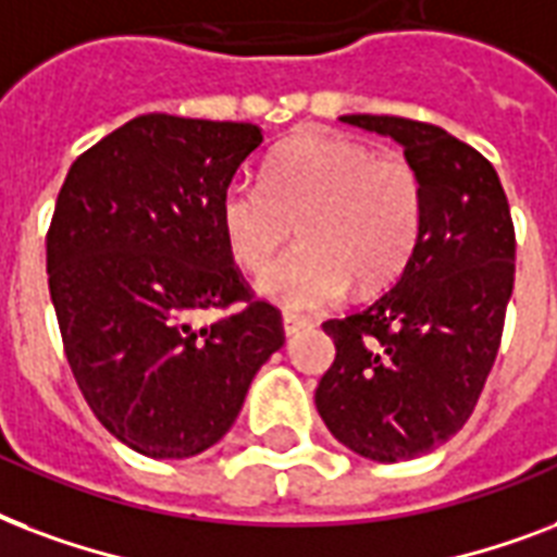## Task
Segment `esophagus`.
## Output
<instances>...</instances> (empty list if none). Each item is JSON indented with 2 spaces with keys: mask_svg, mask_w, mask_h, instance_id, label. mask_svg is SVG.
Listing matches in <instances>:
<instances>
[{
  "mask_svg": "<svg viewBox=\"0 0 557 557\" xmlns=\"http://www.w3.org/2000/svg\"><path fill=\"white\" fill-rule=\"evenodd\" d=\"M308 327H310L308 319L293 317V313H284V317H282L284 337H296V334H301V331H308Z\"/></svg>",
  "mask_w": 557,
  "mask_h": 557,
  "instance_id": "1",
  "label": "esophagus"
}]
</instances>
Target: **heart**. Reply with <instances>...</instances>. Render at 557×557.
I'll return each mask as SVG.
<instances>
[{
	"label": "heart",
	"mask_w": 557,
	"mask_h": 557,
	"mask_svg": "<svg viewBox=\"0 0 557 557\" xmlns=\"http://www.w3.org/2000/svg\"><path fill=\"white\" fill-rule=\"evenodd\" d=\"M424 185L404 157H377L369 145L331 133H305L275 150L264 185L232 183L220 197V232L232 261L261 273L287 238L258 293L293 313L334 305L355 282L381 290L416 252Z\"/></svg>",
	"instance_id": "1"
}]
</instances>
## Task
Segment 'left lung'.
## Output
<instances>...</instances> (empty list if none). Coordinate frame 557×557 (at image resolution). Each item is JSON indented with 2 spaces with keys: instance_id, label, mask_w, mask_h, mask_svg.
I'll list each match as a JSON object with an SVG mask.
<instances>
[{
  "instance_id": "1",
  "label": "left lung",
  "mask_w": 557,
  "mask_h": 557,
  "mask_svg": "<svg viewBox=\"0 0 557 557\" xmlns=\"http://www.w3.org/2000/svg\"><path fill=\"white\" fill-rule=\"evenodd\" d=\"M404 148L424 185L418 247L369 308L327 319L337 357L319 381L331 435L372 462H404L454 438L485 386L515 290V223L480 150L398 115H339Z\"/></svg>"
}]
</instances>
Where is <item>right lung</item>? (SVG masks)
Returning a JSON list of instances; mask_svg holds the SVG:
<instances>
[{
	"label": "right lung",
	"mask_w": 557,
	"mask_h": 557,
	"mask_svg": "<svg viewBox=\"0 0 557 557\" xmlns=\"http://www.w3.org/2000/svg\"><path fill=\"white\" fill-rule=\"evenodd\" d=\"M261 145L258 124L139 115L77 157L58 194L46 270L66 360L98 421L150 459L218 444L284 346L220 232V197ZM235 300L248 308L199 325Z\"/></svg>",
	"instance_id": "add662e5"
}]
</instances>
